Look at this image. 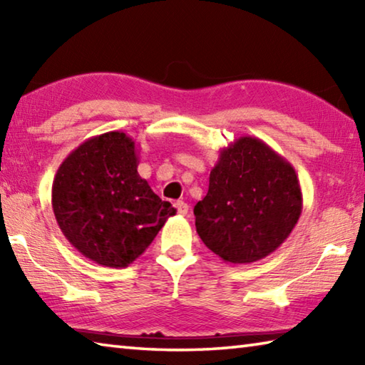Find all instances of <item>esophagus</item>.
I'll use <instances>...</instances> for the list:
<instances>
[{
  "label": "esophagus",
  "mask_w": 365,
  "mask_h": 365,
  "mask_svg": "<svg viewBox=\"0 0 365 365\" xmlns=\"http://www.w3.org/2000/svg\"><path fill=\"white\" fill-rule=\"evenodd\" d=\"M175 207H177V212L180 215H185L188 212V205L185 201H177L175 202Z\"/></svg>",
  "instance_id": "34e87169"
}]
</instances>
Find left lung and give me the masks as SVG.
Returning a JSON list of instances; mask_svg holds the SVG:
<instances>
[{
  "label": "left lung",
  "instance_id": "left-lung-1",
  "mask_svg": "<svg viewBox=\"0 0 365 365\" xmlns=\"http://www.w3.org/2000/svg\"><path fill=\"white\" fill-rule=\"evenodd\" d=\"M301 211L293 165L262 140L246 135L220 150L207 195L195 206V225L222 261L250 264L285 242Z\"/></svg>",
  "mask_w": 365,
  "mask_h": 365
}]
</instances>
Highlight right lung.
Instances as JSON below:
<instances>
[{"label":"right lung","mask_w":365,"mask_h":365,"mask_svg":"<svg viewBox=\"0 0 365 365\" xmlns=\"http://www.w3.org/2000/svg\"><path fill=\"white\" fill-rule=\"evenodd\" d=\"M138 150L123 132L85 140L54 175L51 205L64 237L106 267H128L175 209L138 174Z\"/></svg>","instance_id":"right-lung-1"}]
</instances>
